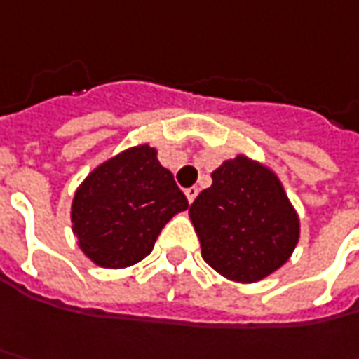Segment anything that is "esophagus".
I'll return each mask as SVG.
<instances>
[{"label": "esophagus", "mask_w": 359, "mask_h": 359, "mask_svg": "<svg viewBox=\"0 0 359 359\" xmlns=\"http://www.w3.org/2000/svg\"><path fill=\"white\" fill-rule=\"evenodd\" d=\"M184 194H187L189 203H194V198H196V194H198V189H196V187H191V189L184 191Z\"/></svg>", "instance_id": "1"}]
</instances>
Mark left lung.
I'll list each match as a JSON object with an SVG mask.
<instances>
[{
	"instance_id": "1",
	"label": "left lung",
	"mask_w": 359,
	"mask_h": 359,
	"mask_svg": "<svg viewBox=\"0 0 359 359\" xmlns=\"http://www.w3.org/2000/svg\"><path fill=\"white\" fill-rule=\"evenodd\" d=\"M203 258L224 278L250 284L288 262L300 218L282 182L248 156L224 161L189 208Z\"/></svg>"
}]
</instances>
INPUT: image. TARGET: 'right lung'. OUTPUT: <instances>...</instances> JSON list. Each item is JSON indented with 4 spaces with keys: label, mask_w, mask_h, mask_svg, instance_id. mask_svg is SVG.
<instances>
[{
    "label": "right lung",
    "mask_w": 359,
    "mask_h": 359,
    "mask_svg": "<svg viewBox=\"0 0 359 359\" xmlns=\"http://www.w3.org/2000/svg\"><path fill=\"white\" fill-rule=\"evenodd\" d=\"M189 208L172 172L149 144L101 163L75 191L73 234L83 254L103 268H127L151 254L163 226Z\"/></svg>",
    "instance_id": "right-lung-1"
}]
</instances>
